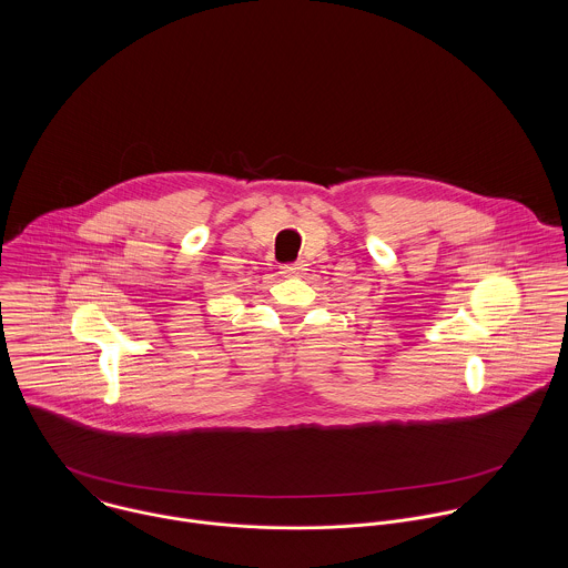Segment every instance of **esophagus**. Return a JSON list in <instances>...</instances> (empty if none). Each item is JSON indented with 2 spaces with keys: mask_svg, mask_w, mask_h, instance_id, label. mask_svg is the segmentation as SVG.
<instances>
[{
  "mask_svg": "<svg viewBox=\"0 0 568 568\" xmlns=\"http://www.w3.org/2000/svg\"><path fill=\"white\" fill-rule=\"evenodd\" d=\"M306 266H308V264H306L304 260H297V262H293V264H284L280 273H282L284 277H300V275H304V273L308 271Z\"/></svg>",
  "mask_w": 568,
  "mask_h": 568,
  "instance_id": "34e87169",
  "label": "esophagus"
}]
</instances>
